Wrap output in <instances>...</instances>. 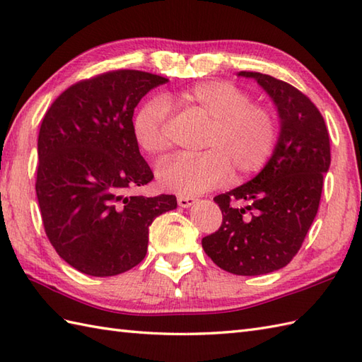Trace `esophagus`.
I'll return each mask as SVG.
<instances>
[{"instance_id": "esophagus-1", "label": "esophagus", "mask_w": 362, "mask_h": 362, "mask_svg": "<svg viewBox=\"0 0 362 362\" xmlns=\"http://www.w3.org/2000/svg\"><path fill=\"white\" fill-rule=\"evenodd\" d=\"M177 204L180 208H189L196 204L194 197H188V196H179L177 197Z\"/></svg>"}]
</instances>
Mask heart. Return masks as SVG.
I'll return each mask as SVG.
<instances>
[{
	"label": "heart",
	"mask_w": 362,
	"mask_h": 362,
	"mask_svg": "<svg viewBox=\"0 0 362 362\" xmlns=\"http://www.w3.org/2000/svg\"><path fill=\"white\" fill-rule=\"evenodd\" d=\"M168 102L209 122L199 156H175L157 171L158 183L180 196H196L225 183L234 171L248 175L262 170L277 141V122L267 107L251 105L242 89L225 81H204L166 97ZM170 106L157 97L143 105L132 122L139 148L162 156L168 139Z\"/></svg>",
	"instance_id": "b5f03b06"
}]
</instances>
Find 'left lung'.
Instances as JSON below:
<instances>
[{
    "instance_id": "1",
    "label": "left lung",
    "mask_w": 362,
    "mask_h": 362,
    "mask_svg": "<svg viewBox=\"0 0 362 362\" xmlns=\"http://www.w3.org/2000/svg\"><path fill=\"white\" fill-rule=\"evenodd\" d=\"M238 77L256 80L272 98L279 136L256 177L214 197L223 221L202 247L222 270L259 276L281 270L304 242L330 168V139L321 112L296 88L260 72L242 71Z\"/></svg>"
}]
</instances>
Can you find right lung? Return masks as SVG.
<instances>
[{
    "label": "right lung",
    "mask_w": 362,
    "mask_h": 362,
    "mask_svg": "<svg viewBox=\"0 0 362 362\" xmlns=\"http://www.w3.org/2000/svg\"><path fill=\"white\" fill-rule=\"evenodd\" d=\"M168 80L114 71L66 89L38 134L37 197L47 238L89 276L131 270L146 256L149 225L177 208L170 194L126 196L154 179L132 132L134 109Z\"/></svg>",
    "instance_id": "1"
}]
</instances>
